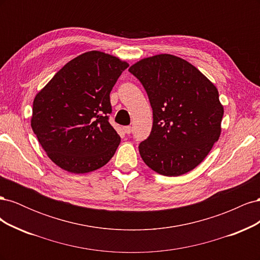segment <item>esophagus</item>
<instances>
[{
	"instance_id": "34e87169",
	"label": "esophagus",
	"mask_w": 260,
	"mask_h": 260,
	"mask_svg": "<svg viewBox=\"0 0 260 260\" xmlns=\"http://www.w3.org/2000/svg\"><path fill=\"white\" fill-rule=\"evenodd\" d=\"M123 131H124V133H127V135H130L132 131V128L130 127V125H125V127H123Z\"/></svg>"
}]
</instances>
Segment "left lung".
I'll list each match as a JSON object with an SVG mask.
<instances>
[{
    "label": "left lung",
    "mask_w": 260,
    "mask_h": 260,
    "mask_svg": "<svg viewBox=\"0 0 260 260\" xmlns=\"http://www.w3.org/2000/svg\"><path fill=\"white\" fill-rule=\"evenodd\" d=\"M143 84L153 109L143 161L157 174L178 177L205 159L221 133L223 106L216 86L190 62L159 54L129 68Z\"/></svg>",
    "instance_id": "1"
}]
</instances>
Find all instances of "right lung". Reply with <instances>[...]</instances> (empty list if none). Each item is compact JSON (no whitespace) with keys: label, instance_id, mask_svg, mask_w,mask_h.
I'll return each instance as SVG.
<instances>
[{"label":"right lung","instance_id":"add662e5","mask_svg":"<svg viewBox=\"0 0 260 260\" xmlns=\"http://www.w3.org/2000/svg\"><path fill=\"white\" fill-rule=\"evenodd\" d=\"M127 61L100 51L68 61L34 100L31 128L49 158L73 174L103 167L120 137L108 122L109 94Z\"/></svg>","mask_w":260,"mask_h":260}]
</instances>
